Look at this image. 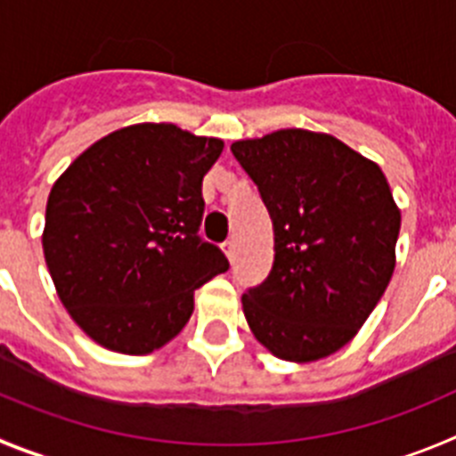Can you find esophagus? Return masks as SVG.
<instances>
[{
  "label": "esophagus",
  "mask_w": 456,
  "mask_h": 456,
  "mask_svg": "<svg viewBox=\"0 0 456 456\" xmlns=\"http://www.w3.org/2000/svg\"><path fill=\"white\" fill-rule=\"evenodd\" d=\"M223 252H224V256L232 261L233 254H236V243H233V240H227V243H223Z\"/></svg>",
  "instance_id": "1"
}]
</instances>
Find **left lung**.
Listing matches in <instances>:
<instances>
[{"label": "left lung", "mask_w": 456, "mask_h": 456, "mask_svg": "<svg viewBox=\"0 0 456 456\" xmlns=\"http://www.w3.org/2000/svg\"><path fill=\"white\" fill-rule=\"evenodd\" d=\"M274 224V264L243 295L254 338L311 363L347 346L395 270L400 208L381 167L338 138L279 129L232 145Z\"/></svg>", "instance_id": "1"}]
</instances>
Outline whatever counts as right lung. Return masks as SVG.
<instances>
[{"label": "right lung", "instance_id": "obj_1", "mask_svg": "<svg viewBox=\"0 0 456 456\" xmlns=\"http://www.w3.org/2000/svg\"><path fill=\"white\" fill-rule=\"evenodd\" d=\"M223 147L170 122H141L93 142L54 182L45 261L69 318L97 346L161 350L191 320L195 290L229 270L198 236L202 179Z\"/></svg>", "mask_w": 456, "mask_h": 456}]
</instances>
